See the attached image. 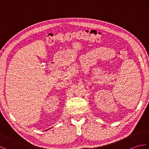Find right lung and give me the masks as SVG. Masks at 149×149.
I'll list each match as a JSON object with an SVG mask.
<instances>
[{"label": "right lung", "instance_id": "right-lung-1", "mask_svg": "<svg viewBox=\"0 0 149 149\" xmlns=\"http://www.w3.org/2000/svg\"><path fill=\"white\" fill-rule=\"evenodd\" d=\"M46 131H47V130H46Z\"/></svg>", "mask_w": 149, "mask_h": 149}]
</instances>
